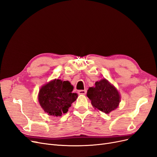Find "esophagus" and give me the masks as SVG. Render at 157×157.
I'll return each instance as SVG.
<instances>
[{"label": "esophagus", "instance_id": "34e87169", "mask_svg": "<svg viewBox=\"0 0 157 157\" xmlns=\"http://www.w3.org/2000/svg\"><path fill=\"white\" fill-rule=\"evenodd\" d=\"M78 93L79 94H82V95H85L86 93V90H79L78 91Z\"/></svg>", "mask_w": 157, "mask_h": 157}]
</instances>
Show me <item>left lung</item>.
<instances>
[{"label": "left lung", "mask_w": 157, "mask_h": 157, "mask_svg": "<svg viewBox=\"0 0 157 157\" xmlns=\"http://www.w3.org/2000/svg\"><path fill=\"white\" fill-rule=\"evenodd\" d=\"M86 96L93 107L106 114L117 109L120 101L118 91L105 79L96 82L94 87H89Z\"/></svg>", "instance_id": "left-lung-1"}]
</instances>
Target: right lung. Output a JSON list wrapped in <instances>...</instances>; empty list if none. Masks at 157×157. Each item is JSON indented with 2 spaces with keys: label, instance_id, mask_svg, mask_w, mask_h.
Returning a JSON list of instances; mask_svg holds the SVG:
<instances>
[{
  "label": "right lung",
  "instance_id": "1",
  "mask_svg": "<svg viewBox=\"0 0 157 157\" xmlns=\"http://www.w3.org/2000/svg\"><path fill=\"white\" fill-rule=\"evenodd\" d=\"M73 89L74 86L68 81L52 80L39 90L40 105L49 115L61 117L62 113H67L77 99L78 94L72 93Z\"/></svg>",
  "mask_w": 157,
  "mask_h": 157
}]
</instances>
